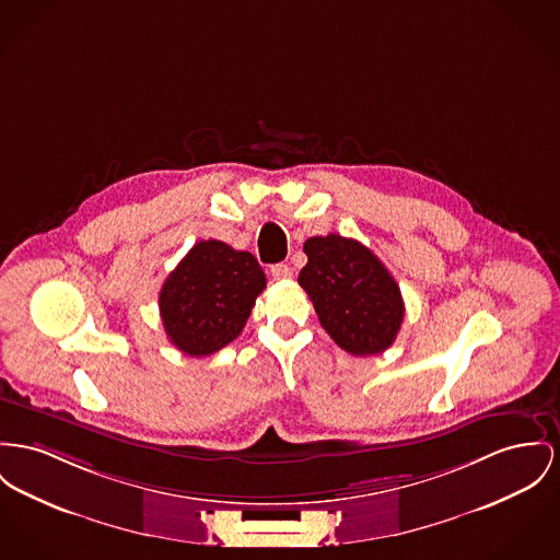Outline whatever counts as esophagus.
Returning <instances> with one entry per match:
<instances>
[{"label":"esophagus","mask_w":560,"mask_h":560,"mask_svg":"<svg viewBox=\"0 0 560 560\" xmlns=\"http://www.w3.org/2000/svg\"><path fill=\"white\" fill-rule=\"evenodd\" d=\"M269 271H271L273 280H287V278H291V267H289L287 262H276V265L269 267Z\"/></svg>","instance_id":"34e87169"}]
</instances>
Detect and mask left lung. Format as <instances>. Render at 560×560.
<instances>
[{"label":"left lung","instance_id":"1","mask_svg":"<svg viewBox=\"0 0 560 560\" xmlns=\"http://www.w3.org/2000/svg\"><path fill=\"white\" fill-rule=\"evenodd\" d=\"M307 265L299 284L323 329L354 357L380 354L401 329L406 305L399 284L368 246L337 233L303 244Z\"/></svg>","mask_w":560,"mask_h":560}]
</instances>
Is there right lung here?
<instances>
[{
    "label": "right lung",
    "instance_id": "obj_1",
    "mask_svg": "<svg viewBox=\"0 0 560 560\" xmlns=\"http://www.w3.org/2000/svg\"><path fill=\"white\" fill-rule=\"evenodd\" d=\"M262 289L265 273L250 253L197 242L161 287L165 334L188 357L214 354L242 334Z\"/></svg>",
    "mask_w": 560,
    "mask_h": 560
}]
</instances>
